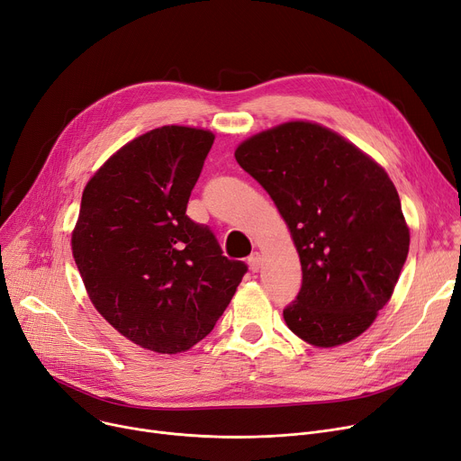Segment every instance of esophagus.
Returning <instances> with one entry per match:
<instances>
[{"mask_svg":"<svg viewBox=\"0 0 461 461\" xmlns=\"http://www.w3.org/2000/svg\"><path fill=\"white\" fill-rule=\"evenodd\" d=\"M249 267H250L252 273H258V271L261 269V256H259L258 252L250 254V258H249Z\"/></svg>","mask_w":461,"mask_h":461,"instance_id":"obj_1","label":"esophagus"}]
</instances>
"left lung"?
Masks as SVG:
<instances>
[{
	"label": "left lung",
	"mask_w": 461,
	"mask_h": 461,
	"mask_svg": "<svg viewBox=\"0 0 461 461\" xmlns=\"http://www.w3.org/2000/svg\"><path fill=\"white\" fill-rule=\"evenodd\" d=\"M235 158L273 198L301 258L287 327L318 348L365 332L393 297L409 252L391 177L346 138L308 121L249 138Z\"/></svg>",
	"instance_id": "1"
}]
</instances>
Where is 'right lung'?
Returning a JSON list of instances; mask_svg holds the SVG:
<instances>
[{
  "instance_id": "add662e5",
  "label": "right lung",
  "mask_w": 461,
  "mask_h": 461,
  "mask_svg": "<svg viewBox=\"0 0 461 461\" xmlns=\"http://www.w3.org/2000/svg\"><path fill=\"white\" fill-rule=\"evenodd\" d=\"M214 134L160 127L123 145L84 188L72 256L101 316L131 342L181 353L212 330L249 271L186 203Z\"/></svg>"
}]
</instances>
